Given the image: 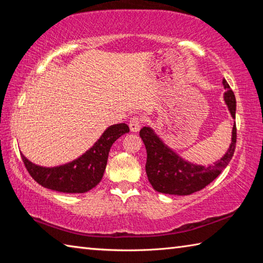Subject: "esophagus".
Returning a JSON list of instances; mask_svg holds the SVG:
<instances>
[{
    "mask_svg": "<svg viewBox=\"0 0 263 263\" xmlns=\"http://www.w3.org/2000/svg\"><path fill=\"white\" fill-rule=\"evenodd\" d=\"M141 125H142L141 119L139 117H137V116H136V117H132L130 119V123H128V126H130V130L132 132H138V131H139Z\"/></svg>",
    "mask_w": 263,
    "mask_h": 263,
    "instance_id": "34e87169",
    "label": "esophagus"
}]
</instances>
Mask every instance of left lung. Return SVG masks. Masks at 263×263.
Here are the masks:
<instances>
[{
	"label": "left lung",
	"mask_w": 263,
	"mask_h": 263,
	"mask_svg": "<svg viewBox=\"0 0 263 263\" xmlns=\"http://www.w3.org/2000/svg\"><path fill=\"white\" fill-rule=\"evenodd\" d=\"M226 91L224 101L228 105L232 118L235 119V96L226 80L222 81ZM144 141L147 161H146V174L154 190L162 194L186 196L202 190L218 177L230 163L237 142V127L235 123L232 128L230 147L222 157L209 166H202L186 161L180 157L175 151L164 144L152 127L144 126L139 132Z\"/></svg>",
	"instance_id": "8db88e82"
}]
</instances>
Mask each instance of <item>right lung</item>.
I'll return each mask as SVG.
<instances>
[{
	"label": "right lung",
	"instance_id": "right-lung-1",
	"mask_svg": "<svg viewBox=\"0 0 263 263\" xmlns=\"http://www.w3.org/2000/svg\"><path fill=\"white\" fill-rule=\"evenodd\" d=\"M128 132L130 128L125 123L109 126L86 153L61 166H38L23 154H21L22 160L32 179L44 188L66 194H83L100 183L111 146L119 137Z\"/></svg>",
	"mask_w": 263,
	"mask_h": 263
}]
</instances>
